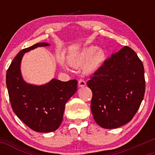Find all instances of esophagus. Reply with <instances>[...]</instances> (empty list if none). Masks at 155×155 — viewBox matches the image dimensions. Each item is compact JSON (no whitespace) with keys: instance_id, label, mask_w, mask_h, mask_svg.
Wrapping results in <instances>:
<instances>
[{"instance_id":"34e87169","label":"esophagus","mask_w":155,"mask_h":155,"mask_svg":"<svg viewBox=\"0 0 155 155\" xmlns=\"http://www.w3.org/2000/svg\"><path fill=\"white\" fill-rule=\"evenodd\" d=\"M86 85V82L83 80H80L78 81V87H84Z\"/></svg>"}]
</instances>
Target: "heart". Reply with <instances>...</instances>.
Returning <instances> with one entry per match:
<instances>
[{"label": "heart", "mask_w": 155, "mask_h": 155, "mask_svg": "<svg viewBox=\"0 0 155 155\" xmlns=\"http://www.w3.org/2000/svg\"><path fill=\"white\" fill-rule=\"evenodd\" d=\"M106 60V53L103 48L97 46L89 45L72 55L70 62L74 65L84 64V70L87 73H94L98 71Z\"/></svg>", "instance_id": "b5f03b06"}]
</instances>
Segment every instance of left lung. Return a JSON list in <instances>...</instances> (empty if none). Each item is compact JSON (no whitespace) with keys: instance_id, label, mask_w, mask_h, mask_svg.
<instances>
[{"instance_id":"left-lung-1","label":"left lung","mask_w":155,"mask_h":155,"mask_svg":"<svg viewBox=\"0 0 155 155\" xmlns=\"http://www.w3.org/2000/svg\"><path fill=\"white\" fill-rule=\"evenodd\" d=\"M87 84L92 92L91 111L97 124L106 129L119 128L130 121L143 99V64L132 48L124 46Z\"/></svg>"}]
</instances>
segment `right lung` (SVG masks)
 <instances>
[{
    "label": "right lung",
    "mask_w": 155,
    "mask_h": 155,
    "mask_svg": "<svg viewBox=\"0 0 155 155\" xmlns=\"http://www.w3.org/2000/svg\"><path fill=\"white\" fill-rule=\"evenodd\" d=\"M50 46L38 43L21 50L12 61L6 73V85L12 110L29 128L39 133L56 130L63 120L65 106L77 91L78 81L62 82L53 78L37 85L27 82L21 73V63L25 53L37 47Z\"/></svg>",
    "instance_id": "1"
}]
</instances>
